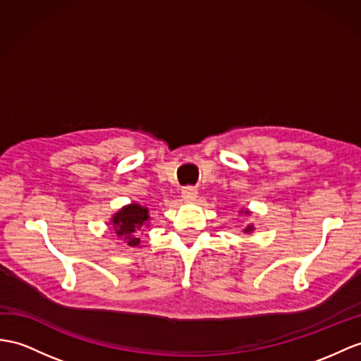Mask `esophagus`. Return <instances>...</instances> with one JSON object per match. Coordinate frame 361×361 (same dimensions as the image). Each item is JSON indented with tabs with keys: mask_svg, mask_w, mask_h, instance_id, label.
I'll list each match as a JSON object with an SVG mask.
<instances>
[{
	"mask_svg": "<svg viewBox=\"0 0 361 361\" xmlns=\"http://www.w3.org/2000/svg\"><path fill=\"white\" fill-rule=\"evenodd\" d=\"M182 197L185 200H195L197 197V190L195 187H185L182 190Z\"/></svg>",
	"mask_w": 361,
	"mask_h": 361,
	"instance_id": "1",
	"label": "esophagus"
}]
</instances>
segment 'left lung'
I'll list each match as a JSON object with an SVG mask.
<instances>
[{
	"label": "left lung",
	"mask_w": 361,
	"mask_h": 361,
	"mask_svg": "<svg viewBox=\"0 0 361 361\" xmlns=\"http://www.w3.org/2000/svg\"><path fill=\"white\" fill-rule=\"evenodd\" d=\"M245 214H250V213H248V211H245ZM252 231H254V225H248V226L243 230V233H247V234H250V233H252Z\"/></svg>",
	"instance_id": "obj_1"
}]
</instances>
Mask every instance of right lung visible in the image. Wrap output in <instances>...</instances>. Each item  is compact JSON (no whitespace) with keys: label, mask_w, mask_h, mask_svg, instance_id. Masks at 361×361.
<instances>
[{"label":"right lung","mask_w":361,"mask_h":361,"mask_svg":"<svg viewBox=\"0 0 361 361\" xmlns=\"http://www.w3.org/2000/svg\"><path fill=\"white\" fill-rule=\"evenodd\" d=\"M148 208L139 204H130L122 207L116 214L111 217L113 230L118 237L124 239L128 247H139V233L148 226Z\"/></svg>","instance_id":"right-lung-1"}]
</instances>
